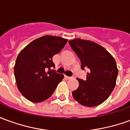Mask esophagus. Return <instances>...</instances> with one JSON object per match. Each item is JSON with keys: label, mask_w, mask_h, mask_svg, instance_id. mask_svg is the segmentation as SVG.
I'll use <instances>...</instances> for the list:
<instances>
[{"label": "esophagus", "mask_w": 130, "mask_h": 130, "mask_svg": "<svg viewBox=\"0 0 130 130\" xmlns=\"http://www.w3.org/2000/svg\"><path fill=\"white\" fill-rule=\"evenodd\" d=\"M65 78L66 79H70L72 78V76H65Z\"/></svg>", "instance_id": "esophagus-1"}]
</instances>
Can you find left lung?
<instances>
[{"label": "left lung", "mask_w": 130, "mask_h": 130, "mask_svg": "<svg viewBox=\"0 0 130 130\" xmlns=\"http://www.w3.org/2000/svg\"><path fill=\"white\" fill-rule=\"evenodd\" d=\"M69 44L81 60L82 70H88L86 79L77 78L79 86L72 92L73 98L88 107L103 103L114 89L117 79L118 68L113 57L91 41L75 39Z\"/></svg>", "instance_id": "left-lung-1"}]
</instances>
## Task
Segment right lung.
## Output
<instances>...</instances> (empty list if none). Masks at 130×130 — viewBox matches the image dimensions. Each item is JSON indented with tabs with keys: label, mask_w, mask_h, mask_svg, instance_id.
Instances as JSON below:
<instances>
[{
	"label": "right lung",
	"mask_w": 130,
	"mask_h": 130,
	"mask_svg": "<svg viewBox=\"0 0 130 130\" xmlns=\"http://www.w3.org/2000/svg\"><path fill=\"white\" fill-rule=\"evenodd\" d=\"M68 42L62 37L45 35L33 40L19 54L14 65V76L19 90L32 102L47 100L64 78L51 68L52 58Z\"/></svg>",
	"instance_id": "add662e5"
}]
</instances>
